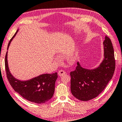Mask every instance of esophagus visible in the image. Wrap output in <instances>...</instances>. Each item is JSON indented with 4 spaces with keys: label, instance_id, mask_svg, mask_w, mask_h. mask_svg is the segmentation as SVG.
<instances>
[{
    "label": "esophagus",
    "instance_id": "esophagus-1",
    "mask_svg": "<svg viewBox=\"0 0 122 122\" xmlns=\"http://www.w3.org/2000/svg\"><path fill=\"white\" fill-rule=\"evenodd\" d=\"M65 73H66V72L65 71H63V70H60L59 71V73H58V74L60 76H62L63 75H65Z\"/></svg>",
    "mask_w": 122,
    "mask_h": 122
}]
</instances>
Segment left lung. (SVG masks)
I'll list each match as a JSON object with an SVG mask.
<instances>
[{
    "label": "left lung",
    "instance_id": "1",
    "mask_svg": "<svg viewBox=\"0 0 122 122\" xmlns=\"http://www.w3.org/2000/svg\"><path fill=\"white\" fill-rule=\"evenodd\" d=\"M103 44L104 59L98 67L86 69L78 62L75 71L70 72L71 93L79 100L87 101L97 97L114 74L116 63L112 42L106 36Z\"/></svg>",
    "mask_w": 122,
    "mask_h": 122
}]
</instances>
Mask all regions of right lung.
<instances>
[{"mask_svg":"<svg viewBox=\"0 0 122 122\" xmlns=\"http://www.w3.org/2000/svg\"><path fill=\"white\" fill-rule=\"evenodd\" d=\"M18 30L8 44V49ZM5 66L8 80L15 92L24 98L35 103H44L54 95L55 82L57 78V72L52 74H42L26 81H21L15 78L10 73L8 63V51L5 58Z\"/></svg>","mask_w":122,"mask_h":122,"instance_id":"add662e5","label":"right lung"}]
</instances>
